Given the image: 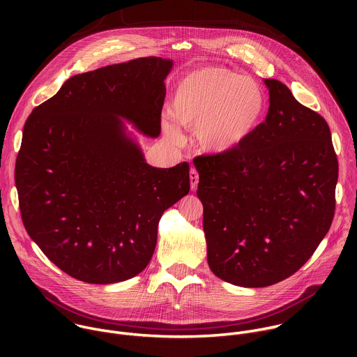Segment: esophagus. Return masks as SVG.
Returning <instances> with one entry per match:
<instances>
[{
    "label": "esophagus",
    "instance_id": "esophagus-1",
    "mask_svg": "<svg viewBox=\"0 0 357 357\" xmlns=\"http://www.w3.org/2000/svg\"><path fill=\"white\" fill-rule=\"evenodd\" d=\"M189 179H190V188L192 189H196L197 186V182H199V174L195 168H190L189 171Z\"/></svg>",
    "mask_w": 357,
    "mask_h": 357
}]
</instances>
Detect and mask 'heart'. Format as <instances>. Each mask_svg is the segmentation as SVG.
<instances>
[{
  "mask_svg": "<svg viewBox=\"0 0 357 357\" xmlns=\"http://www.w3.org/2000/svg\"><path fill=\"white\" fill-rule=\"evenodd\" d=\"M264 107L266 97L257 82L226 68L206 66L179 80L171 113L185 128L195 130L203 151L223 154L252 134ZM164 131L171 139L179 138L171 124H164Z\"/></svg>",
  "mask_w": 357,
  "mask_h": 357,
  "instance_id": "b5f03b06",
  "label": "heart"
}]
</instances>
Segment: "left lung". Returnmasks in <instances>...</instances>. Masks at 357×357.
<instances>
[{
  "label": "left lung",
  "mask_w": 357,
  "mask_h": 357,
  "mask_svg": "<svg viewBox=\"0 0 357 357\" xmlns=\"http://www.w3.org/2000/svg\"><path fill=\"white\" fill-rule=\"evenodd\" d=\"M266 121L237 148L193 160L208 263L226 282L260 288L307 263L335 215L337 158L326 120L266 79Z\"/></svg>",
  "instance_id": "obj_1"
}]
</instances>
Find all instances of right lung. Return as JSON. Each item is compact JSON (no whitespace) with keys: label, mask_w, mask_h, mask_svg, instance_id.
Masks as SVG:
<instances>
[{"label":"right lung","mask_w":357,"mask_h":357,"mask_svg":"<svg viewBox=\"0 0 357 357\" xmlns=\"http://www.w3.org/2000/svg\"><path fill=\"white\" fill-rule=\"evenodd\" d=\"M171 68L149 56L72 76L25 121L15 164L24 226L79 281L139 274L162 213L189 192V164L149 167L121 121L160 135Z\"/></svg>","instance_id":"right-lung-1"}]
</instances>
